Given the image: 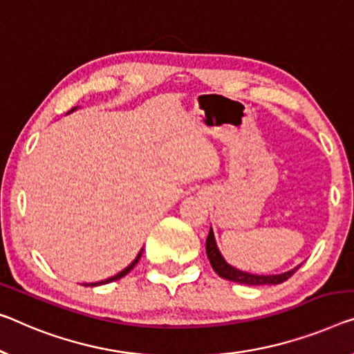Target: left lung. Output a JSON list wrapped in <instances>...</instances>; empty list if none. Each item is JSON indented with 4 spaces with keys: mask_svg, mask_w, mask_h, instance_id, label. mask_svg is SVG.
<instances>
[{
    "mask_svg": "<svg viewBox=\"0 0 354 354\" xmlns=\"http://www.w3.org/2000/svg\"><path fill=\"white\" fill-rule=\"evenodd\" d=\"M207 254L211 267L213 270L218 273L221 278L229 279V281L234 283H240V284H250V286H261V284H279L283 281H286L289 277H292L295 272H297V267H294L292 270L279 273V275H254V273H248V272H241L239 268L232 267L230 263L225 262L223 254L219 252V248L216 245L214 240V234L213 229L209 227V234L207 236Z\"/></svg>",
    "mask_w": 354,
    "mask_h": 354,
    "instance_id": "obj_1",
    "label": "left lung"
}]
</instances>
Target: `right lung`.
I'll list each match as a JSON object with an SVG mask.
<instances>
[{"instance_id":"1","label":"right lung","mask_w":354,"mask_h":354,"mask_svg":"<svg viewBox=\"0 0 354 354\" xmlns=\"http://www.w3.org/2000/svg\"><path fill=\"white\" fill-rule=\"evenodd\" d=\"M76 109H77V108H73V109L70 111V113H73V111H76ZM70 113H68V114H70ZM141 252H143V250H141V251L138 252V256H136V257H135V261H133V262H131L129 267H125L122 272H119V273H118V275L111 277V278H108V279H102V281H97V283H88V284H84V286H100V284H106V283H111V281H115V279H119V278H122V277H125V275H127V273H129V272L131 270V268H133V267L136 266V262H138V261H140V257H141Z\"/></svg>"}]
</instances>
